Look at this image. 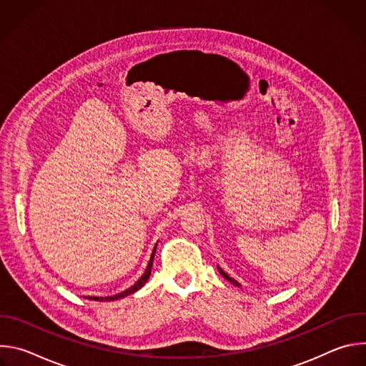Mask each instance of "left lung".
<instances>
[{
    "instance_id": "8db88e82",
    "label": "left lung",
    "mask_w": 366,
    "mask_h": 366,
    "mask_svg": "<svg viewBox=\"0 0 366 366\" xmlns=\"http://www.w3.org/2000/svg\"><path fill=\"white\" fill-rule=\"evenodd\" d=\"M219 271H220V274H222V275H223V277H224V278H226V280H227V281H230V282H232V284H233V285H236V287H239V282H237V281H234V280H233V278H230V277H229V275H227V274H226V272H223V269H220V268H219Z\"/></svg>"
}]
</instances>
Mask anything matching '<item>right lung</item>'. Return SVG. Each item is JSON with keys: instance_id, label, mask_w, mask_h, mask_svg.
<instances>
[{"instance_id": "right-lung-1", "label": "right lung", "mask_w": 366, "mask_h": 366, "mask_svg": "<svg viewBox=\"0 0 366 366\" xmlns=\"http://www.w3.org/2000/svg\"><path fill=\"white\" fill-rule=\"evenodd\" d=\"M154 252H156V246L153 247V252H152V256H150V260H149V264H147V268H146V271H144V274L142 275V278L133 285V287H130L129 290H126V291H123V292H120V294H116V295H113V297H106V298H102V297H88L89 300H94V301H114V300H119V298H123V297H126V295H130V294H133V292H136L137 290H140L143 285H144V282L149 280V277H150V271H152V264H153V257H154Z\"/></svg>"}]
</instances>
